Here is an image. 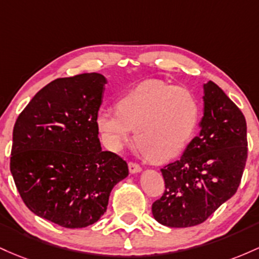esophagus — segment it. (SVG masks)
<instances>
[{"label": "esophagus", "instance_id": "34e87169", "mask_svg": "<svg viewBox=\"0 0 259 259\" xmlns=\"http://www.w3.org/2000/svg\"><path fill=\"white\" fill-rule=\"evenodd\" d=\"M128 168H130L131 174H137V172H141V171H142V167L139 166L138 164H136V162H130Z\"/></svg>", "mask_w": 259, "mask_h": 259}]
</instances>
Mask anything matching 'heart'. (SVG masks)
<instances>
[{"label":"heart","mask_w":259,"mask_h":259,"mask_svg":"<svg viewBox=\"0 0 259 259\" xmlns=\"http://www.w3.org/2000/svg\"><path fill=\"white\" fill-rule=\"evenodd\" d=\"M117 112L100 110L95 123L109 149L120 152L132 139L159 161L179 155L192 138L199 103L192 91L158 79L145 80L118 99Z\"/></svg>","instance_id":"heart-1"}]
</instances>
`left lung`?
<instances>
[{"label":"left lung","instance_id":"obj_1","mask_svg":"<svg viewBox=\"0 0 259 259\" xmlns=\"http://www.w3.org/2000/svg\"><path fill=\"white\" fill-rule=\"evenodd\" d=\"M199 133L179 160L161 168L165 191L152 205L154 219L168 228L202 224L230 199L247 160L245 116L215 83L203 85Z\"/></svg>","mask_w":259,"mask_h":259}]
</instances>
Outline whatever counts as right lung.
I'll list each match as a JSON object with an SVG mask.
<instances>
[{"label": "right lung", "mask_w": 259, "mask_h": 259, "mask_svg": "<svg viewBox=\"0 0 259 259\" xmlns=\"http://www.w3.org/2000/svg\"><path fill=\"white\" fill-rule=\"evenodd\" d=\"M106 78H59L35 94L13 128L11 172L27 207L68 229L97 223L116 184L128 176L117 154L104 152L95 123Z\"/></svg>", "instance_id": "1"}]
</instances>
